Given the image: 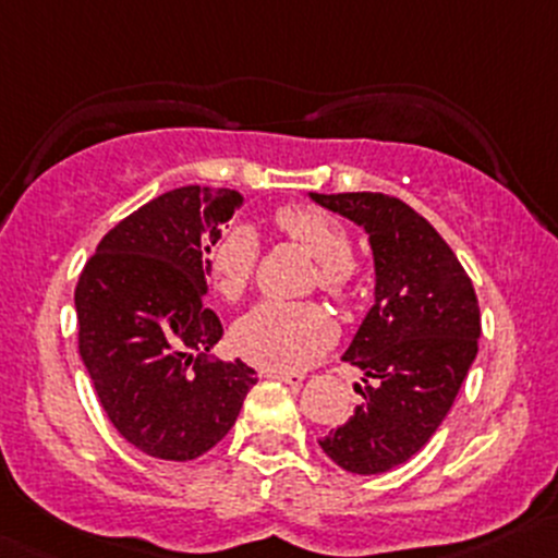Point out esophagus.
I'll return each instance as SVG.
<instances>
[{"mask_svg": "<svg viewBox=\"0 0 558 558\" xmlns=\"http://www.w3.org/2000/svg\"><path fill=\"white\" fill-rule=\"evenodd\" d=\"M264 378H275V380H283V384L291 386H300L305 380L302 373H280V369H264Z\"/></svg>", "mask_w": 558, "mask_h": 558, "instance_id": "esophagus-1", "label": "esophagus"}]
</instances>
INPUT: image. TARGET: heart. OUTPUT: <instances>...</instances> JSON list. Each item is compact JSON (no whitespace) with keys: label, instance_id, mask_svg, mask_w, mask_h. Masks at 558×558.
<instances>
[{"label":"heart","instance_id":"heart-1","mask_svg":"<svg viewBox=\"0 0 558 558\" xmlns=\"http://www.w3.org/2000/svg\"><path fill=\"white\" fill-rule=\"evenodd\" d=\"M275 223L289 240L318 258L315 283L335 300H345L356 280L351 256V234L337 218L318 207L289 205L275 213ZM258 238L247 223H232L216 234L207 247V272L218 294L240 300L253 278ZM337 326L315 302L267 300L253 307L234 326L240 353L264 369L296 373L318 362L335 342Z\"/></svg>","mask_w":558,"mask_h":558}]
</instances>
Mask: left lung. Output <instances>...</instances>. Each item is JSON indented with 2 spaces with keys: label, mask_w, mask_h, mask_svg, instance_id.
I'll return each mask as SVG.
<instances>
[{
  "label": "left lung",
  "mask_w": 558,
  "mask_h": 558,
  "mask_svg": "<svg viewBox=\"0 0 558 558\" xmlns=\"http://www.w3.org/2000/svg\"><path fill=\"white\" fill-rule=\"evenodd\" d=\"M369 234L375 302L342 362L364 373V402L318 446L337 466L380 475L413 459L451 410L477 353L470 275L424 216L373 191L311 194Z\"/></svg>",
  "instance_id": "8db88e82"
}]
</instances>
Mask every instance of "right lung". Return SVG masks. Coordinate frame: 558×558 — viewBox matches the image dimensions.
Instances as JSON below:
<instances>
[{"mask_svg": "<svg viewBox=\"0 0 558 558\" xmlns=\"http://www.w3.org/2000/svg\"><path fill=\"white\" fill-rule=\"evenodd\" d=\"M243 205L232 189L167 191L105 234L75 289L77 348L121 437L165 461L210 451L256 386L210 359L223 326L205 305L207 247Z\"/></svg>", "mask_w": 558, "mask_h": 558, "instance_id": "1", "label": "right lung"}]
</instances>
